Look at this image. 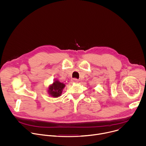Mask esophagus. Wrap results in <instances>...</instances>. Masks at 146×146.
Listing matches in <instances>:
<instances>
[{"label":"esophagus","instance_id":"esophagus-1","mask_svg":"<svg viewBox=\"0 0 146 146\" xmlns=\"http://www.w3.org/2000/svg\"><path fill=\"white\" fill-rule=\"evenodd\" d=\"M72 82H78L79 81V80L78 79H77V78H73L72 80Z\"/></svg>","mask_w":146,"mask_h":146}]
</instances>
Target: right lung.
<instances>
[{"label":"right lung","mask_w":146,"mask_h":146,"mask_svg":"<svg viewBox=\"0 0 146 146\" xmlns=\"http://www.w3.org/2000/svg\"><path fill=\"white\" fill-rule=\"evenodd\" d=\"M65 87V85L63 83L55 81L53 84L49 87L48 92L53 97H58L62 94V91Z\"/></svg>","instance_id":"right-lung-1"}]
</instances>
